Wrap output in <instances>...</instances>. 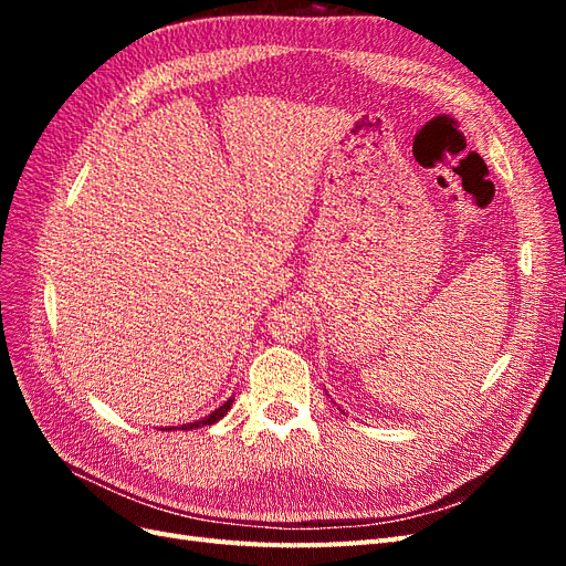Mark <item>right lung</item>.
Segmentation results:
<instances>
[{
    "label": "right lung",
    "mask_w": 566,
    "mask_h": 566,
    "mask_svg": "<svg viewBox=\"0 0 566 566\" xmlns=\"http://www.w3.org/2000/svg\"><path fill=\"white\" fill-rule=\"evenodd\" d=\"M231 403H233V399L224 401V403H221L219 408H214L210 416H205L202 420H196V422H186V424H181V430H198V427H205V424H214L217 420H221V418H224V416L229 413V410H231ZM169 430H175V427H167V432H169Z\"/></svg>",
    "instance_id": "right-lung-1"
}]
</instances>
